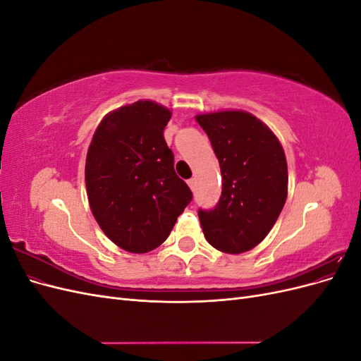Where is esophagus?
<instances>
[{"label":"esophagus","instance_id":"1","mask_svg":"<svg viewBox=\"0 0 361 361\" xmlns=\"http://www.w3.org/2000/svg\"><path fill=\"white\" fill-rule=\"evenodd\" d=\"M188 185H190V188L194 191V188H195V179H194V178H191V179L188 180Z\"/></svg>","mask_w":361,"mask_h":361}]
</instances>
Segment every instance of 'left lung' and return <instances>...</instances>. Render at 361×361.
<instances>
[{
  "label": "left lung",
  "instance_id": "obj_1",
  "mask_svg": "<svg viewBox=\"0 0 361 361\" xmlns=\"http://www.w3.org/2000/svg\"><path fill=\"white\" fill-rule=\"evenodd\" d=\"M209 137L223 176L221 197L199 209L206 241L239 255L264 239L288 197V164L277 137L245 111L195 117Z\"/></svg>",
  "mask_w": 361,
  "mask_h": 361
}]
</instances>
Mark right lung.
I'll return each instance as SVG.
<instances>
[{
    "instance_id": "1",
    "label": "right lung",
    "mask_w": 361,
    "mask_h": 361,
    "mask_svg": "<svg viewBox=\"0 0 361 361\" xmlns=\"http://www.w3.org/2000/svg\"><path fill=\"white\" fill-rule=\"evenodd\" d=\"M170 117L152 101L125 105L104 117L87 154L92 212L104 233L130 253L161 245L192 200L164 140Z\"/></svg>"
}]
</instances>
